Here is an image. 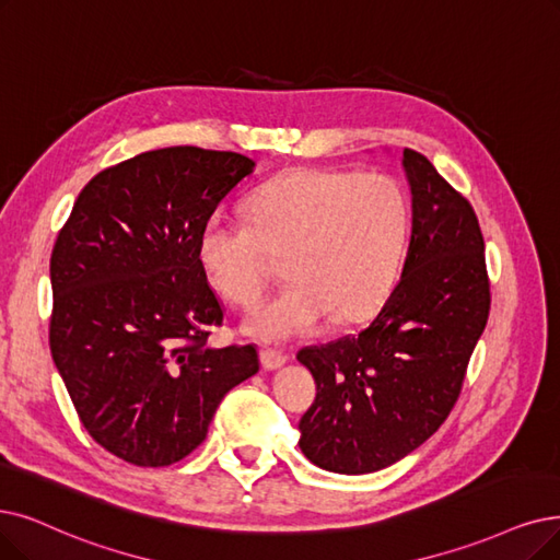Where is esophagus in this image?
Listing matches in <instances>:
<instances>
[{"mask_svg":"<svg viewBox=\"0 0 560 560\" xmlns=\"http://www.w3.org/2000/svg\"><path fill=\"white\" fill-rule=\"evenodd\" d=\"M259 358H261L264 370H280V368L289 361L287 353L276 351V349H261V351H259Z\"/></svg>","mask_w":560,"mask_h":560,"instance_id":"34e87169","label":"esophagus"}]
</instances>
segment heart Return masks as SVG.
<instances>
[{
  "label": "heart",
  "mask_w": 560,
  "mask_h": 560,
  "mask_svg": "<svg viewBox=\"0 0 560 560\" xmlns=\"http://www.w3.org/2000/svg\"><path fill=\"white\" fill-rule=\"evenodd\" d=\"M249 220L211 213L197 234V259L230 303L253 305L284 255L292 278L245 319L259 340L315 332L332 315L353 322L393 289L407 253L409 205L384 174L296 167L259 186Z\"/></svg>",
  "instance_id": "1"
}]
</instances>
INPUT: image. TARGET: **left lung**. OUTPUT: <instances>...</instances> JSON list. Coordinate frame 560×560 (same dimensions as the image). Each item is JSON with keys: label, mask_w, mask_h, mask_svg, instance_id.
<instances>
[{"label": "left lung", "mask_w": 560, "mask_h": 560, "mask_svg": "<svg viewBox=\"0 0 560 560\" xmlns=\"http://www.w3.org/2000/svg\"><path fill=\"white\" fill-rule=\"evenodd\" d=\"M411 238L399 282L370 324L299 351L317 384L301 451L345 476L405 459L448 418L489 317L485 241L471 205L413 149L401 151Z\"/></svg>", "instance_id": "left-lung-1"}]
</instances>
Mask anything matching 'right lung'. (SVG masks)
I'll return each instance as SVG.
<instances>
[{"label": "right lung", "mask_w": 560, "mask_h": 560, "mask_svg": "<svg viewBox=\"0 0 560 560\" xmlns=\"http://www.w3.org/2000/svg\"><path fill=\"white\" fill-rule=\"evenodd\" d=\"M253 172L234 151H144L96 174L57 236L52 361L84 430L124 462L184 459L259 372L253 345H207L225 312L197 259L202 222Z\"/></svg>", "instance_id": "1"}]
</instances>
